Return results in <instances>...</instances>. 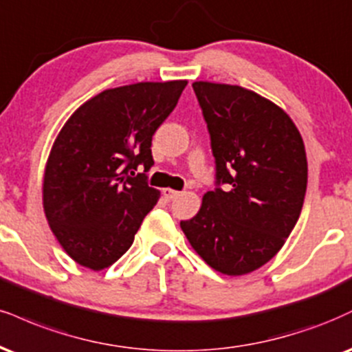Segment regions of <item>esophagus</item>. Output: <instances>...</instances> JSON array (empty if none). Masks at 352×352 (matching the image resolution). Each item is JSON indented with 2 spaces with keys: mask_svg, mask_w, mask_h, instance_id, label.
I'll return each instance as SVG.
<instances>
[{
  "mask_svg": "<svg viewBox=\"0 0 352 352\" xmlns=\"http://www.w3.org/2000/svg\"><path fill=\"white\" fill-rule=\"evenodd\" d=\"M162 195L165 200L170 201V200H175V198L180 195V192H177V190H172V188H162Z\"/></svg>",
  "mask_w": 352,
  "mask_h": 352,
  "instance_id": "1",
  "label": "esophagus"
}]
</instances>
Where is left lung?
Here are the masks:
<instances>
[{
  "label": "left lung",
  "instance_id": "8db88e82",
  "mask_svg": "<svg viewBox=\"0 0 352 352\" xmlns=\"http://www.w3.org/2000/svg\"><path fill=\"white\" fill-rule=\"evenodd\" d=\"M192 87L210 131L218 188L203 195L200 211L180 228L210 267L249 274L280 251L298 221L308 179L303 139L289 114L256 91Z\"/></svg>",
  "mask_w": 352,
  "mask_h": 352
}]
</instances>
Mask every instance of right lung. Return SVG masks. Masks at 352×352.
<instances>
[{
	"mask_svg": "<svg viewBox=\"0 0 352 352\" xmlns=\"http://www.w3.org/2000/svg\"><path fill=\"white\" fill-rule=\"evenodd\" d=\"M187 80L109 88L80 107L55 138L42 205L50 230L77 264L103 270L131 248L160 192L147 185L152 135Z\"/></svg>",
	"mask_w": 352,
	"mask_h": 352,
	"instance_id": "add662e5",
	"label": "right lung"
}]
</instances>
